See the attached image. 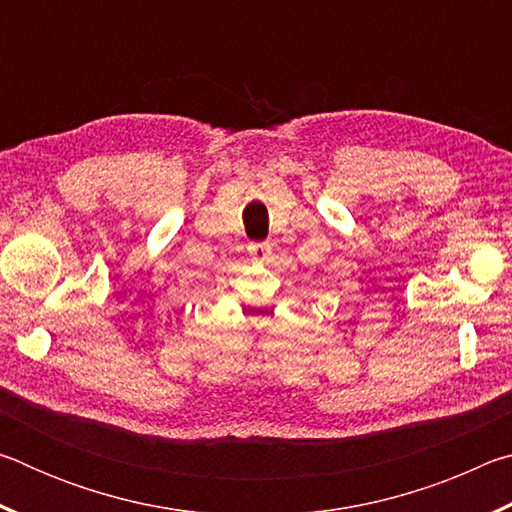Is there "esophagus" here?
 <instances>
[{
    "mask_svg": "<svg viewBox=\"0 0 512 512\" xmlns=\"http://www.w3.org/2000/svg\"><path fill=\"white\" fill-rule=\"evenodd\" d=\"M248 253L255 262H266L268 255H271V244H268V241H262V244H250Z\"/></svg>",
    "mask_w": 512,
    "mask_h": 512,
    "instance_id": "1",
    "label": "esophagus"
}]
</instances>
